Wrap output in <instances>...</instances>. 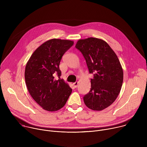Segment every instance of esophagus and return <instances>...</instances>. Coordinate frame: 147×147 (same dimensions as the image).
<instances>
[{"mask_svg": "<svg viewBox=\"0 0 147 147\" xmlns=\"http://www.w3.org/2000/svg\"><path fill=\"white\" fill-rule=\"evenodd\" d=\"M77 86H78V82H75L73 83V86L74 88H77Z\"/></svg>", "mask_w": 147, "mask_h": 147, "instance_id": "34e87169", "label": "esophagus"}]
</instances>
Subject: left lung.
I'll return each mask as SVG.
<instances>
[{"label":"left lung","instance_id":"8db88e82","mask_svg":"<svg viewBox=\"0 0 147 147\" xmlns=\"http://www.w3.org/2000/svg\"><path fill=\"white\" fill-rule=\"evenodd\" d=\"M85 58L91 78V90L83 97L86 105L94 111L109 107L121 88L123 71L119 60L110 46L102 39H80L76 47Z\"/></svg>","mask_w":147,"mask_h":147}]
</instances>
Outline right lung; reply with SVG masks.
<instances>
[{"label":"right lung","instance_id":"1","mask_svg":"<svg viewBox=\"0 0 147 147\" xmlns=\"http://www.w3.org/2000/svg\"><path fill=\"white\" fill-rule=\"evenodd\" d=\"M73 44L70 40H49L34 51L26 65L25 80L28 92L46 111H56L63 107L72 92L67 84L60 79L59 65ZM55 74L59 79L54 78Z\"/></svg>","mask_w":147,"mask_h":147}]
</instances>
